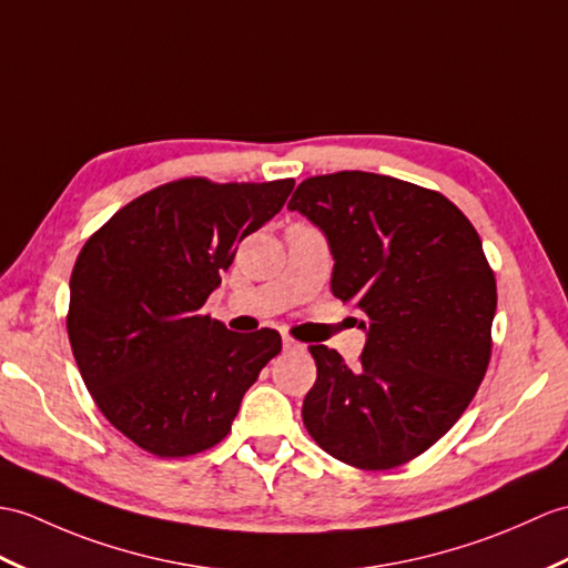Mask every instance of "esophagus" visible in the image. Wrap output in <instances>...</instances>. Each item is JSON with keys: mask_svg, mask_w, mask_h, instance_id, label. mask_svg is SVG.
<instances>
[{"mask_svg": "<svg viewBox=\"0 0 568 568\" xmlns=\"http://www.w3.org/2000/svg\"><path fill=\"white\" fill-rule=\"evenodd\" d=\"M283 348H285V351H300V348H302V344H300V341H295L293 336L283 334Z\"/></svg>", "mask_w": 568, "mask_h": 568, "instance_id": "esophagus-1", "label": "esophagus"}]
</instances>
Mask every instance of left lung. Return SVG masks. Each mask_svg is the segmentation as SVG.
Wrapping results in <instances>:
<instances>
[{"label":"left lung","instance_id":"obj_1","mask_svg":"<svg viewBox=\"0 0 568 568\" xmlns=\"http://www.w3.org/2000/svg\"><path fill=\"white\" fill-rule=\"evenodd\" d=\"M287 207L326 234L332 293L367 316L355 367L310 346L305 428L351 467L412 463L457 424L491 361L496 278L479 234L443 193L367 171L305 179Z\"/></svg>","mask_w":568,"mask_h":568}]
</instances>
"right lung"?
I'll return each mask as SVG.
<instances>
[{
	"instance_id": "obj_1",
	"label": "right lung",
	"mask_w": 568,
	"mask_h": 568,
	"mask_svg": "<svg viewBox=\"0 0 568 568\" xmlns=\"http://www.w3.org/2000/svg\"><path fill=\"white\" fill-rule=\"evenodd\" d=\"M293 179H179L89 236L70 278L68 336L99 412L142 450L189 457L232 430L244 392L281 353L275 328L236 334L203 314L246 234L281 213Z\"/></svg>"
}]
</instances>
